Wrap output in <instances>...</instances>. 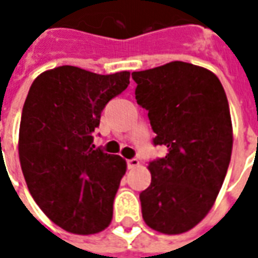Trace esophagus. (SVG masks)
<instances>
[{"instance_id":"esophagus-1","label":"esophagus","mask_w":258,"mask_h":258,"mask_svg":"<svg viewBox=\"0 0 258 258\" xmlns=\"http://www.w3.org/2000/svg\"><path fill=\"white\" fill-rule=\"evenodd\" d=\"M127 166H128L130 170H133V168L140 166V160L138 159H130V160H127Z\"/></svg>"}]
</instances>
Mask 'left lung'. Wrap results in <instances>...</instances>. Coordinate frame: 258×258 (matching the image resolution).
Segmentation results:
<instances>
[{"label":"left lung","instance_id":"1","mask_svg":"<svg viewBox=\"0 0 258 258\" xmlns=\"http://www.w3.org/2000/svg\"><path fill=\"white\" fill-rule=\"evenodd\" d=\"M135 99L148 110L153 144L168 153L149 163L140 199L146 225L178 235L210 211L227 174L233 134L225 91L216 74L186 62L134 72Z\"/></svg>","mask_w":258,"mask_h":258}]
</instances>
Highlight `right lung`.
<instances>
[{"label": "right lung", "mask_w": 258, "mask_h": 258, "mask_svg": "<svg viewBox=\"0 0 258 258\" xmlns=\"http://www.w3.org/2000/svg\"><path fill=\"white\" fill-rule=\"evenodd\" d=\"M130 84V72L96 74L76 66L41 73L26 98L19 160L26 184L58 227L92 235L109 227L127 163L95 149L103 107Z\"/></svg>", "instance_id": "add662e5"}]
</instances>
